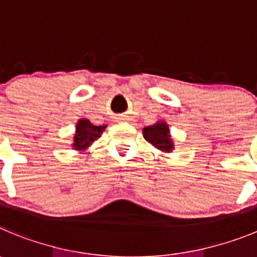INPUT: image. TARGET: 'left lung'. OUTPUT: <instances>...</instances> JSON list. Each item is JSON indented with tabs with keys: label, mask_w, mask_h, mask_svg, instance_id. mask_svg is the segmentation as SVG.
<instances>
[{
	"label": "left lung",
	"mask_w": 257,
	"mask_h": 257,
	"mask_svg": "<svg viewBox=\"0 0 257 257\" xmlns=\"http://www.w3.org/2000/svg\"><path fill=\"white\" fill-rule=\"evenodd\" d=\"M143 137L148 143L162 152H171L174 150V142L170 136L169 125L165 121H157L153 125L146 126L143 129Z\"/></svg>",
	"instance_id": "obj_1"
}]
</instances>
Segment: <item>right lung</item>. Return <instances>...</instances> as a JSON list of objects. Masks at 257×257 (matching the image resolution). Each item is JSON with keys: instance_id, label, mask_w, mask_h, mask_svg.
I'll use <instances>...</instances> for the list:
<instances>
[{"instance_id": "obj_1", "label": "right lung", "mask_w": 257, "mask_h": 257, "mask_svg": "<svg viewBox=\"0 0 257 257\" xmlns=\"http://www.w3.org/2000/svg\"><path fill=\"white\" fill-rule=\"evenodd\" d=\"M105 125H93L88 119H80L76 125V134L73 137V143L72 147L76 151H85L95 142L97 138H100Z\"/></svg>"}]
</instances>
